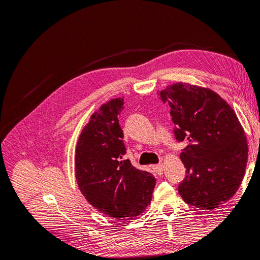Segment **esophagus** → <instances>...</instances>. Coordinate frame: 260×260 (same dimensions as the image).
Segmentation results:
<instances>
[{
    "label": "esophagus",
    "mask_w": 260,
    "mask_h": 260,
    "mask_svg": "<svg viewBox=\"0 0 260 260\" xmlns=\"http://www.w3.org/2000/svg\"><path fill=\"white\" fill-rule=\"evenodd\" d=\"M153 170L155 174L157 175H161L162 171H164V165L162 164H158V165H154L153 166Z\"/></svg>",
    "instance_id": "obj_1"
}]
</instances>
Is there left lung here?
<instances>
[{"mask_svg": "<svg viewBox=\"0 0 260 260\" xmlns=\"http://www.w3.org/2000/svg\"><path fill=\"white\" fill-rule=\"evenodd\" d=\"M171 108L186 177L178 191L185 203L211 210L237 193L245 175L248 143L233 108L208 88L177 82L158 91Z\"/></svg>", "mask_w": 260, "mask_h": 260, "instance_id": "8db88e82", "label": "left lung"}]
</instances>
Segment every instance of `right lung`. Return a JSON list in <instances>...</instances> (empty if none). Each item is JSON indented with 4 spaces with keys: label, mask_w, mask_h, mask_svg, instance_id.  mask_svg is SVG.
<instances>
[{
    "label": "right lung",
    "mask_w": 260,
    "mask_h": 260,
    "mask_svg": "<svg viewBox=\"0 0 260 260\" xmlns=\"http://www.w3.org/2000/svg\"><path fill=\"white\" fill-rule=\"evenodd\" d=\"M123 99L106 102L94 112L78 139L75 174L90 205L108 217L133 219L151 204L156 179L123 159L125 146L119 116Z\"/></svg>",
    "instance_id": "1"
}]
</instances>
